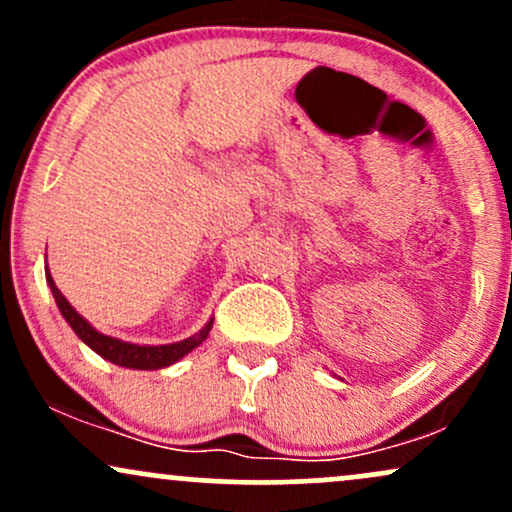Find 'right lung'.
<instances>
[{
	"label": "right lung",
	"mask_w": 512,
	"mask_h": 512,
	"mask_svg": "<svg viewBox=\"0 0 512 512\" xmlns=\"http://www.w3.org/2000/svg\"><path fill=\"white\" fill-rule=\"evenodd\" d=\"M45 279H48V286H50L52 296H55L57 308H60L62 317L67 320V325L72 327L76 337H79L81 342L88 346V349L96 351L98 356L105 358V361L115 363V366H122V368L158 370V368L173 366V363H178L182 356H187L190 351H195L197 346L209 337L211 325H214V317H211V320L202 327V330H199L197 334H192V337L182 339V342H173V344H132V342H125V339H117V337H110V334L98 332L96 327H93L84 315L76 313L74 305L69 303L67 298L62 296V291L55 286V279H52L50 269L45 272Z\"/></svg>",
	"instance_id": "add662e5"
}]
</instances>
